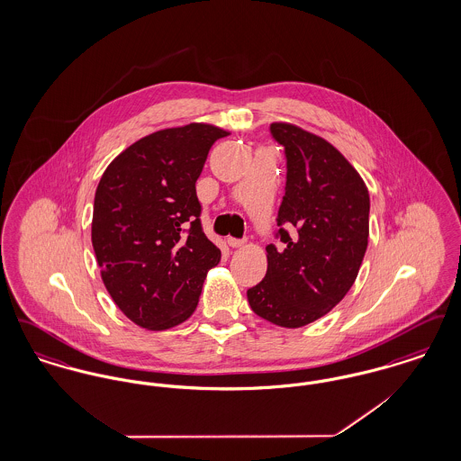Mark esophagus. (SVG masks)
I'll return each instance as SVG.
<instances>
[{
    "instance_id": "1",
    "label": "esophagus",
    "mask_w": 461,
    "mask_h": 461,
    "mask_svg": "<svg viewBox=\"0 0 461 461\" xmlns=\"http://www.w3.org/2000/svg\"><path fill=\"white\" fill-rule=\"evenodd\" d=\"M228 245L230 247H233V249H239V247H241L243 243H245V240H239V239H228Z\"/></svg>"
}]
</instances>
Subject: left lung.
Wrapping results in <instances>:
<instances>
[{"label":"left lung","instance_id":"8db88e82","mask_svg":"<svg viewBox=\"0 0 461 461\" xmlns=\"http://www.w3.org/2000/svg\"><path fill=\"white\" fill-rule=\"evenodd\" d=\"M271 134L286 155L276 220L282 245L266 247V276L247 290V301L266 321L301 329L354 284L368 247L370 195L351 162L321 136L290 122H273Z\"/></svg>","mask_w":461,"mask_h":461}]
</instances>
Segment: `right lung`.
Returning <instances> with one entry per match:
<instances>
[{"label":"right lung","instance_id":"obj_1","mask_svg":"<svg viewBox=\"0 0 461 461\" xmlns=\"http://www.w3.org/2000/svg\"><path fill=\"white\" fill-rule=\"evenodd\" d=\"M228 134L205 122L147 134L110 162L96 186L91 243L102 282L141 329L186 321L220 263L200 226L195 183L212 143Z\"/></svg>","mask_w":461,"mask_h":461}]
</instances>
